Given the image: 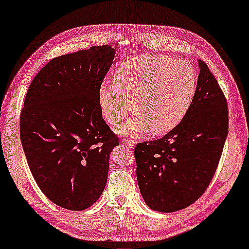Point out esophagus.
I'll return each instance as SVG.
<instances>
[{
	"label": "esophagus",
	"instance_id": "obj_1",
	"mask_svg": "<svg viewBox=\"0 0 249 249\" xmlns=\"http://www.w3.org/2000/svg\"><path fill=\"white\" fill-rule=\"evenodd\" d=\"M121 143L126 145V146H128L129 148H134L135 145H137V143H135V141H133V140H124Z\"/></svg>",
	"mask_w": 249,
	"mask_h": 249
}]
</instances>
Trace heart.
<instances>
[{"instance_id": "b5f03b06", "label": "heart", "mask_w": 249, "mask_h": 249, "mask_svg": "<svg viewBox=\"0 0 249 249\" xmlns=\"http://www.w3.org/2000/svg\"><path fill=\"white\" fill-rule=\"evenodd\" d=\"M197 90V73L190 63L169 56L143 55L120 65L114 80L103 82L98 103L107 123L117 125L133 107L137 111L117 129L126 137L153 131L163 134L179 124Z\"/></svg>"}]
</instances>
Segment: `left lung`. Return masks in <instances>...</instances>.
Here are the masks:
<instances>
[{"label":"left lung","instance_id":"8db88e82","mask_svg":"<svg viewBox=\"0 0 249 249\" xmlns=\"http://www.w3.org/2000/svg\"><path fill=\"white\" fill-rule=\"evenodd\" d=\"M197 64V90L184 118L165 137L134 149L140 192L156 212H178L203 195L228 137L226 97L207 65Z\"/></svg>","mask_w":249,"mask_h":249}]
</instances>
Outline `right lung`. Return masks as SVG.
<instances>
[{"instance_id":"add662e5","label":"right lung","mask_w":249,"mask_h":249,"mask_svg":"<svg viewBox=\"0 0 249 249\" xmlns=\"http://www.w3.org/2000/svg\"><path fill=\"white\" fill-rule=\"evenodd\" d=\"M115 53L102 45L53 58L26 94L20 138L27 162L43 194L65 209L80 212L100 198L119 145L98 103Z\"/></svg>"}]
</instances>
